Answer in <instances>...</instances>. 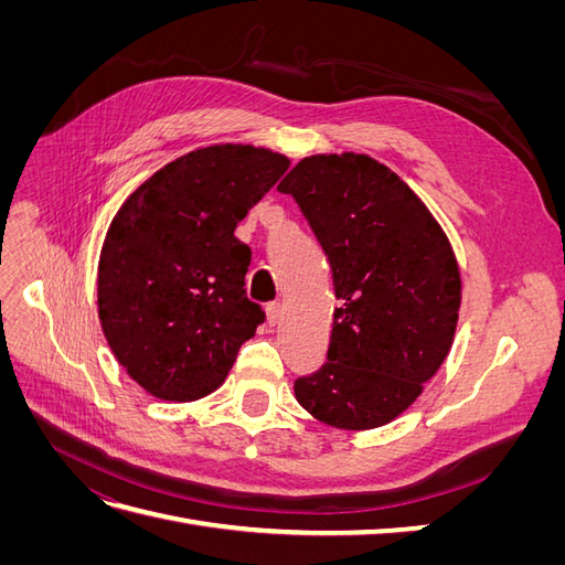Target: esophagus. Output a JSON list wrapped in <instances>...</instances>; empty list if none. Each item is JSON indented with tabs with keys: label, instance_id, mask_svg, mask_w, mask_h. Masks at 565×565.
Wrapping results in <instances>:
<instances>
[{
	"label": "esophagus",
	"instance_id": "34e87169",
	"mask_svg": "<svg viewBox=\"0 0 565 565\" xmlns=\"http://www.w3.org/2000/svg\"><path fill=\"white\" fill-rule=\"evenodd\" d=\"M266 318H268L270 324H278V322H280V318H282V306H280V301L266 303Z\"/></svg>",
	"mask_w": 565,
	"mask_h": 565
}]
</instances>
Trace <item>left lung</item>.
Instances as JSON below:
<instances>
[{"instance_id": "1", "label": "left lung", "mask_w": 565, "mask_h": 565, "mask_svg": "<svg viewBox=\"0 0 565 565\" xmlns=\"http://www.w3.org/2000/svg\"><path fill=\"white\" fill-rule=\"evenodd\" d=\"M278 191L309 221L339 299L328 363L299 377L295 396L322 424L377 429L417 401L452 347V245L413 188L370 156L303 158Z\"/></svg>"}]
</instances>
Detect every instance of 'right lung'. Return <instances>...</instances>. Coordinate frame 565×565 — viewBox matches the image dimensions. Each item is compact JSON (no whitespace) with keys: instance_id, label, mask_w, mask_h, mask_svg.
<instances>
[{"instance_id":"right-lung-1","label":"right lung","mask_w":565,"mask_h":565,"mask_svg":"<svg viewBox=\"0 0 565 565\" xmlns=\"http://www.w3.org/2000/svg\"><path fill=\"white\" fill-rule=\"evenodd\" d=\"M287 167L268 148H198L146 179L110 221L98 320L150 396L188 403L216 391L264 322L245 295L252 249L233 231Z\"/></svg>"}]
</instances>
